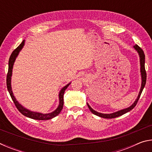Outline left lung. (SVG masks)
Here are the masks:
<instances>
[{"label":"left lung","instance_id":"obj_1","mask_svg":"<svg viewBox=\"0 0 152 152\" xmlns=\"http://www.w3.org/2000/svg\"><path fill=\"white\" fill-rule=\"evenodd\" d=\"M133 48H134L135 50L137 51L139 53V56H140V66H141L140 67V72H141V86L140 88V92H139V94H138L137 99L135 100V101L133 102L132 106H130L129 107L127 108V109L119 110V111H117V112L110 113V114H104V113H101L97 112V111H96V110L92 109V108L90 107V105L87 103V105H88L90 110H91V111L95 115H97V116L101 117L102 118H105V119H113V118H115V117L121 116V115L125 114V113L130 111V110H132L133 108L136 106V104H137L138 100L140 99V98L141 92H142V91H143V89L144 88V87H145V83H146V78H147V74H146V71L145 69V54H144L143 51L142 50V49H141L140 47H139L137 45H134L133 46Z\"/></svg>","mask_w":152,"mask_h":152}]
</instances>
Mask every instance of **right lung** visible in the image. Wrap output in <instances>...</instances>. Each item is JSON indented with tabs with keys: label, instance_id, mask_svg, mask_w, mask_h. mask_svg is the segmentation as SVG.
<instances>
[{
	"label": "right lung",
	"instance_id": "right-lung-1",
	"mask_svg": "<svg viewBox=\"0 0 152 152\" xmlns=\"http://www.w3.org/2000/svg\"><path fill=\"white\" fill-rule=\"evenodd\" d=\"M25 44V40L23 41L18 46V47L15 49V50L12 51L11 56L9 58V70H8V73H7V89H8V91L9 92L10 95H11V97L12 100V101L14 102V103L16 106L17 109L19 110V111L24 115V116H26L31 119H36V120H48L51 119L52 118L55 117L59 115V113L61 112V110L63 109V105H64V92L66 90L70 85V83L67 84L64 88H61V90L59 93V100H60V102H59V105L57 109H56L54 111L51 112L50 113H47V114H43V113H37V112H33L31 111V110L25 109V107L22 106L21 104H19L18 101L15 99L13 93H12V88H11V76H12V67H13V64L15 61V59L17 57L18 54H19V51L21 50V49L24 46Z\"/></svg>",
	"mask_w": 152,
	"mask_h": 152
}]
</instances>
